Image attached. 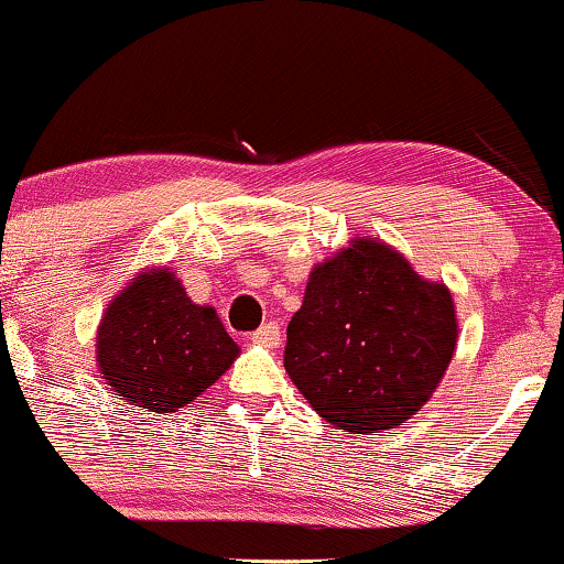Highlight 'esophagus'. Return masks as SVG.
I'll return each instance as SVG.
<instances>
[{
    "label": "esophagus",
    "instance_id": "obj_1",
    "mask_svg": "<svg viewBox=\"0 0 564 564\" xmlns=\"http://www.w3.org/2000/svg\"><path fill=\"white\" fill-rule=\"evenodd\" d=\"M252 340H258L262 346H278V340H281V327H278V323H265L252 333Z\"/></svg>",
    "mask_w": 564,
    "mask_h": 564
}]
</instances>
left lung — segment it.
Instances as JSON below:
<instances>
[{
    "label": "left lung",
    "instance_id": "left-lung-1",
    "mask_svg": "<svg viewBox=\"0 0 564 564\" xmlns=\"http://www.w3.org/2000/svg\"><path fill=\"white\" fill-rule=\"evenodd\" d=\"M455 338L451 291L382 241L356 239L312 270L283 367L325 422L354 434L393 430L430 401Z\"/></svg>",
    "mask_w": 564,
    "mask_h": 564
}]
</instances>
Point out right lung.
<instances>
[{
    "instance_id": "1",
    "label": "right lung",
    "mask_w": 564,
    "mask_h": 564,
    "mask_svg": "<svg viewBox=\"0 0 564 564\" xmlns=\"http://www.w3.org/2000/svg\"><path fill=\"white\" fill-rule=\"evenodd\" d=\"M96 348L113 393L155 413L195 401L239 354L216 310L192 304L169 268L138 275L113 299Z\"/></svg>"
}]
</instances>
